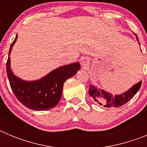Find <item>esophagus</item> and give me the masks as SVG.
<instances>
[{"label":"esophagus","instance_id":"esophagus-1","mask_svg":"<svg viewBox=\"0 0 147 147\" xmlns=\"http://www.w3.org/2000/svg\"><path fill=\"white\" fill-rule=\"evenodd\" d=\"M82 65L83 66H87L88 65V60L87 59H84L82 60Z\"/></svg>","mask_w":147,"mask_h":147}]
</instances>
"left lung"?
I'll return each instance as SVG.
<instances>
[{"mask_svg": "<svg viewBox=\"0 0 147 147\" xmlns=\"http://www.w3.org/2000/svg\"><path fill=\"white\" fill-rule=\"evenodd\" d=\"M136 35V39L138 41V36ZM138 44L140 45V42L138 41ZM142 82H139L134 86H132L129 90L124 92V93L120 95H115L113 96V94H110V93L105 91L104 90L98 89L96 87L90 85L89 88V95L93 98L95 102L99 104L100 105H103L104 107L110 108V107H119L124 105L127 102H128L132 97L136 94L138 90L140 89L141 86Z\"/></svg>", "mask_w": 147, "mask_h": 147, "instance_id": "1", "label": "left lung"}]
</instances>
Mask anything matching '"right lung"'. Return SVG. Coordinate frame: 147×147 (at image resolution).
<instances>
[{
  "instance_id": "1",
  "label": "right lung",
  "mask_w": 147,
  "mask_h": 147,
  "mask_svg": "<svg viewBox=\"0 0 147 147\" xmlns=\"http://www.w3.org/2000/svg\"><path fill=\"white\" fill-rule=\"evenodd\" d=\"M15 40L10 46L6 62V73L12 92L19 102L34 110H45L54 107L62 96L63 84L76 74L80 68L79 62L62 66L37 81H23L13 74L10 67V54Z\"/></svg>"
}]
</instances>
